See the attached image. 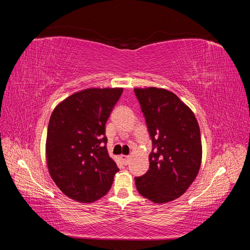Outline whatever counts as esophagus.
Segmentation results:
<instances>
[{"label": "esophagus", "instance_id": "esophagus-1", "mask_svg": "<svg viewBox=\"0 0 250 250\" xmlns=\"http://www.w3.org/2000/svg\"><path fill=\"white\" fill-rule=\"evenodd\" d=\"M121 158H122V161L125 165H127L128 163L130 162V156L129 155H121Z\"/></svg>", "mask_w": 250, "mask_h": 250}]
</instances>
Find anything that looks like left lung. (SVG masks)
<instances>
[{
  "label": "left lung",
  "instance_id": "obj_1",
  "mask_svg": "<svg viewBox=\"0 0 250 250\" xmlns=\"http://www.w3.org/2000/svg\"><path fill=\"white\" fill-rule=\"evenodd\" d=\"M145 116L152 152L149 170L135 177L139 193L154 203L185 194L199 172L202 160L200 129L194 112L165 88H134Z\"/></svg>",
  "mask_w": 250,
  "mask_h": 250
}]
</instances>
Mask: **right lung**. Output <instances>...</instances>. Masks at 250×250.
Listing matches in <instances>:
<instances>
[{
  "label": "right lung",
  "instance_id": "right-lung-1",
  "mask_svg": "<svg viewBox=\"0 0 250 250\" xmlns=\"http://www.w3.org/2000/svg\"><path fill=\"white\" fill-rule=\"evenodd\" d=\"M122 87H92L60 102L47 132L50 175L64 195L78 202H94L106 194L119 171L106 148L105 124Z\"/></svg>",
  "mask_w": 250,
  "mask_h": 250
}]
</instances>
